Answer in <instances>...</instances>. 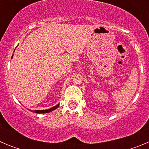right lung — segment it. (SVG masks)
I'll return each mask as SVG.
<instances>
[{"mask_svg": "<svg viewBox=\"0 0 149 149\" xmlns=\"http://www.w3.org/2000/svg\"><path fill=\"white\" fill-rule=\"evenodd\" d=\"M13 55L12 56V58H13ZM59 107V104H56V106L53 107H51V108L50 109H48V110H34V112H35L36 113H50V112L53 111V110H56L57 107Z\"/></svg>", "mask_w": 149, "mask_h": 149, "instance_id": "right-lung-1", "label": "right lung"}]
</instances>
